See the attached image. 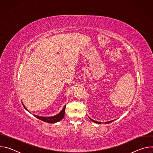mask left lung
<instances>
[{
  "mask_svg": "<svg viewBox=\"0 0 153 153\" xmlns=\"http://www.w3.org/2000/svg\"><path fill=\"white\" fill-rule=\"evenodd\" d=\"M89 119L92 121V122H94V123H97V124H100V123H102L100 122H97V121H96V120H93L92 119H91L90 117H89ZM114 120H111V121H108V122H105V124H107V123H111V122H112L113 121H114Z\"/></svg>",
  "mask_w": 153,
  "mask_h": 153,
  "instance_id": "8db88e82",
  "label": "left lung"
}]
</instances>
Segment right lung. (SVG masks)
I'll return each instance as SVG.
<instances>
[{
	"instance_id": "right-lung-1",
	"label": "right lung",
	"mask_w": 153,
	"mask_h": 153,
	"mask_svg": "<svg viewBox=\"0 0 153 153\" xmlns=\"http://www.w3.org/2000/svg\"><path fill=\"white\" fill-rule=\"evenodd\" d=\"M23 106H24V108H25V110H27L28 111L27 109L26 108V107L24 106V105L23 104ZM65 106L66 105H65L63 108L62 110V111L57 114V115H55L54 116H51V117H42V116H37V115H34V117H36V118L43 121L47 123H54L57 122H59L60 120H61L65 115Z\"/></svg>"
}]
</instances>
